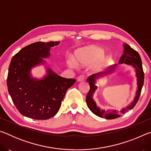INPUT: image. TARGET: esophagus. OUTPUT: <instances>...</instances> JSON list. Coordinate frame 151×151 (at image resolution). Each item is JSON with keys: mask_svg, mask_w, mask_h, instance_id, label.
<instances>
[{"mask_svg": "<svg viewBox=\"0 0 151 151\" xmlns=\"http://www.w3.org/2000/svg\"><path fill=\"white\" fill-rule=\"evenodd\" d=\"M85 81V76H83V75L79 76L77 78V81L78 82H81V81Z\"/></svg>", "mask_w": 151, "mask_h": 151, "instance_id": "1", "label": "esophagus"}]
</instances>
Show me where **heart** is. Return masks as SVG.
<instances>
[{
  "instance_id": "1",
  "label": "heart",
  "mask_w": 151,
  "mask_h": 151,
  "mask_svg": "<svg viewBox=\"0 0 151 151\" xmlns=\"http://www.w3.org/2000/svg\"><path fill=\"white\" fill-rule=\"evenodd\" d=\"M104 53L103 48L94 45L78 48L75 52V63L83 66H88L94 63L93 70L99 72L105 67L109 61V57ZM68 65L72 68H75L76 66L73 61H70Z\"/></svg>"
}]
</instances>
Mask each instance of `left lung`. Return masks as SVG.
Here are the masks:
<instances>
[{"mask_svg": "<svg viewBox=\"0 0 151 151\" xmlns=\"http://www.w3.org/2000/svg\"><path fill=\"white\" fill-rule=\"evenodd\" d=\"M122 47H123V54L120 58L119 64V65L126 64L127 65L131 66V67L134 68L135 76L137 77V86L136 93H135L134 99L131 101L130 104L126 106L124 108H122L120 111L116 109L104 110L97 106L96 101L93 99L94 93L98 88V86L96 85L97 81L115 73L117 68L116 64L109 66L106 71L98 73L90 76L86 80L90 85V91L88 93L86 98L87 106L91 112L95 115L105 119H113L118 118L120 116V113L124 114L125 112L133 109V107L139 101L143 83H144V73H143L142 70L141 58H140L139 54L127 43H123Z\"/></svg>", "mask_w": 151, "mask_h": 151, "instance_id": "obj_1", "label": "left lung"}]
</instances>
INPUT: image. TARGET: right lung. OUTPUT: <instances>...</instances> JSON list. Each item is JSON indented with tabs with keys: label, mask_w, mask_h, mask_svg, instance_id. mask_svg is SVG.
Here are the masks:
<instances>
[{
	"label": "right lung",
	"mask_w": 151,
	"mask_h": 151,
	"mask_svg": "<svg viewBox=\"0 0 151 151\" xmlns=\"http://www.w3.org/2000/svg\"><path fill=\"white\" fill-rule=\"evenodd\" d=\"M60 41L37 42L22 48L12 57L9 68L7 86L10 96L20 113L28 118L46 120L59 111L67 89L76 82L55 73L44 58ZM43 65L45 74L34 78L32 70Z\"/></svg>",
	"instance_id": "obj_1"
}]
</instances>
